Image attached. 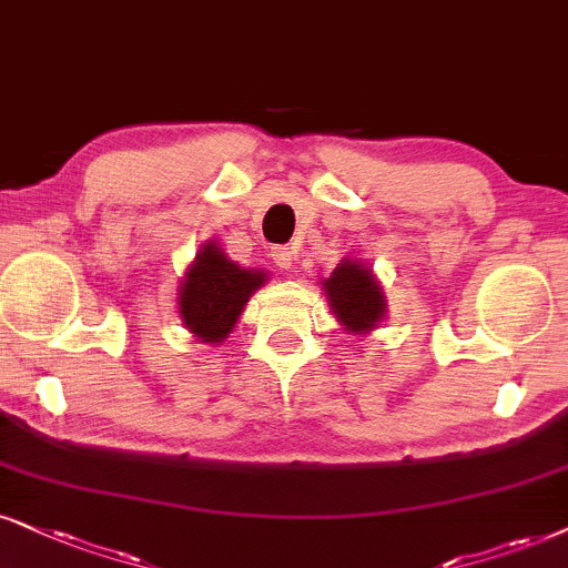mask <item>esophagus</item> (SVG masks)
I'll return each mask as SVG.
<instances>
[{
	"mask_svg": "<svg viewBox=\"0 0 568 568\" xmlns=\"http://www.w3.org/2000/svg\"><path fill=\"white\" fill-rule=\"evenodd\" d=\"M270 256H272V262H275L280 270H291L293 267V260H296V256H293V251L288 246H272Z\"/></svg>",
	"mask_w": 568,
	"mask_h": 568,
	"instance_id": "34e87169",
	"label": "esophagus"
}]
</instances>
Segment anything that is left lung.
Masks as SVG:
<instances>
[{
	"mask_svg": "<svg viewBox=\"0 0 568 568\" xmlns=\"http://www.w3.org/2000/svg\"><path fill=\"white\" fill-rule=\"evenodd\" d=\"M335 317L354 333L372 329L385 314L383 291L367 267L358 262H343L325 283Z\"/></svg>",
	"mask_w": 568,
	"mask_h": 568,
	"instance_id": "left-lung-1",
	"label": "left lung"
}]
</instances>
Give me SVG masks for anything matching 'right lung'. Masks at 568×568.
I'll list each match as a JSON object with an SVG mask.
<instances>
[{
  "instance_id": "obj_1",
  "label": "right lung",
  "mask_w": 568,
  "mask_h": 568,
  "mask_svg": "<svg viewBox=\"0 0 568 568\" xmlns=\"http://www.w3.org/2000/svg\"><path fill=\"white\" fill-rule=\"evenodd\" d=\"M262 283L264 272L243 270L227 260L222 248L206 243L183 280L181 317L204 343H220Z\"/></svg>"
}]
</instances>
